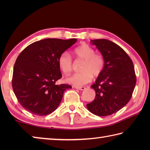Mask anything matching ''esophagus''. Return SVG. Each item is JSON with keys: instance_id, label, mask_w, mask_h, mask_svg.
Segmentation results:
<instances>
[{"instance_id": "1", "label": "esophagus", "mask_w": 150, "mask_h": 150, "mask_svg": "<svg viewBox=\"0 0 150 150\" xmlns=\"http://www.w3.org/2000/svg\"><path fill=\"white\" fill-rule=\"evenodd\" d=\"M75 87V88H77V89L80 90V91H83V90L85 89V87H79V86H76V87Z\"/></svg>"}]
</instances>
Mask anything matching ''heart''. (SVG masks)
<instances>
[{"mask_svg": "<svg viewBox=\"0 0 150 150\" xmlns=\"http://www.w3.org/2000/svg\"><path fill=\"white\" fill-rule=\"evenodd\" d=\"M74 54L78 59L83 61L81 65V73H76L67 79L71 84L77 86L85 85L92 80L93 76L97 77L102 73L105 60L100 54H95V50L86 44H83L76 47ZM58 65L61 71L65 75H68L73 70V61L71 57L67 52H64L58 58Z\"/></svg>", "mask_w": 150, "mask_h": 150, "instance_id": "obj_1", "label": "heart"}]
</instances>
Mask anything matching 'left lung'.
Masks as SVG:
<instances>
[{"mask_svg": "<svg viewBox=\"0 0 150 150\" xmlns=\"http://www.w3.org/2000/svg\"><path fill=\"white\" fill-rule=\"evenodd\" d=\"M105 60L101 74L91 86L96 96L87 105L91 112L106 116L120 110L129 101L136 83L132 61L122 48L106 39L91 40Z\"/></svg>", "mask_w": 150, "mask_h": 150, "instance_id": "left-lung-1", "label": "left lung"}]
</instances>
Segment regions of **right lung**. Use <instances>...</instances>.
<instances>
[{
    "label": "right lung",
    "mask_w": 150,
    "mask_h": 150,
    "mask_svg": "<svg viewBox=\"0 0 150 150\" xmlns=\"http://www.w3.org/2000/svg\"><path fill=\"white\" fill-rule=\"evenodd\" d=\"M77 41L44 39L29 45L18 56L12 85L19 103L27 111L38 116L50 115L59 106L64 91L72 88L55 83L62 77L58 58Z\"/></svg>",
    "instance_id": "1"
}]
</instances>
